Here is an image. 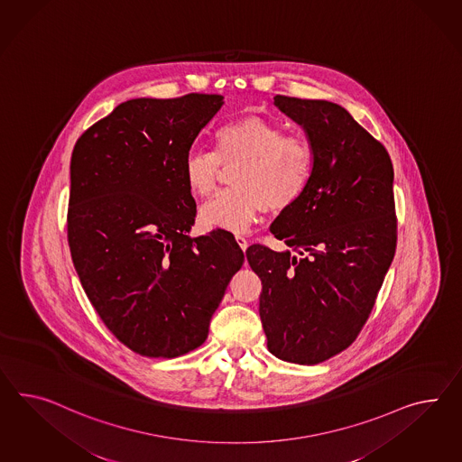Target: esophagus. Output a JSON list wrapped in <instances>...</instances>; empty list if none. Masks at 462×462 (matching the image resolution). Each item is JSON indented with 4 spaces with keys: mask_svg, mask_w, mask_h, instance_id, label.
<instances>
[{
    "mask_svg": "<svg viewBox=\"0 0 462 462\" xmlns=\"http://www.w3.org/2000/svg\"><path fill=\"white\" fill-rule=\"evenodd\" d=\"M236 243L239 245V248L243 249V251H246V249H248V239H246V237L237 235Z\"/></svg>",
    "mask_w": 462,
    "mask_h": 462,
    "instance_id": "obj_1",
    "label": "esophagus"
}]
</instances>
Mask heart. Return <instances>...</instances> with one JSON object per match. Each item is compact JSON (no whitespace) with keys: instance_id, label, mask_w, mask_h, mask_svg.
Returning <instances> with one entry per match:
<instances>
[{"instance_id":"heart-1","label":"heart","mask_w":462,"mask_h":462,"mask_svg":"<svg viewBox=\"0 0 462 462\" xmlns=\"http://www.w3.org/2000/svg\"><path fill=\"white\" fill-rule=\"evenodd\" d=\"M317 162L305 134L286 132L282 124L246 116L226 122L213 134V152L190 151L184 180L190 194L204 199L219 180V166L236 167L231 189L216 194L201 208V221L233 233L246 231L264 209L283 213L303 198Z\"/></svg>"}]
</instances>
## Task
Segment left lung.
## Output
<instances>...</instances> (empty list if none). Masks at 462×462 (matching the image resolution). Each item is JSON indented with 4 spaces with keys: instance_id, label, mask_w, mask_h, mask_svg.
I'll return each mask as SVG.
<instances>
[{
    "instance_id": "obj_1",
    "label": "left lung",
    "mask_w": 462,
    "mask_h": 462,
    "mask_svg": "<svg viewBox=\"0 0 462 462\" xmlns=\"http://www.w3.org/2000/svg\"><path fill=\"white\" fill-rule=\"evenodd\" d=\"M298 122L317 162L303 198L273 221L290 251L246 249L260 276V317L268 350L315 365L356 342L397 246L391 155L343 106L276 95Z\"/></svg>"
}]
</instances>
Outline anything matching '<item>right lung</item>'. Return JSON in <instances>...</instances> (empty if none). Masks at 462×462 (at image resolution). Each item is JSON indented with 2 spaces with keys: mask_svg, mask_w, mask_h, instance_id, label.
I'll list each match as a JSON object with an SVG mask.
<instances>
[{
  "mask_svg": "<svg viewBox=\"0 0 462 462\" xmlns=\"http://www.w3.org/2000/svg\"><path fill=\"white\" fill-rule=\"evenodd\" d=\"M221 95L134 98L73 147L67 236L85 293L132 352L176 358L204 343L245 254L214 229L190 237L184 159Z\"/></svg>",
  "mask_w": 462,
  "mask_h": 462,
  "instance_id": "1",
  "label": "right lung"
}]
</instances>
